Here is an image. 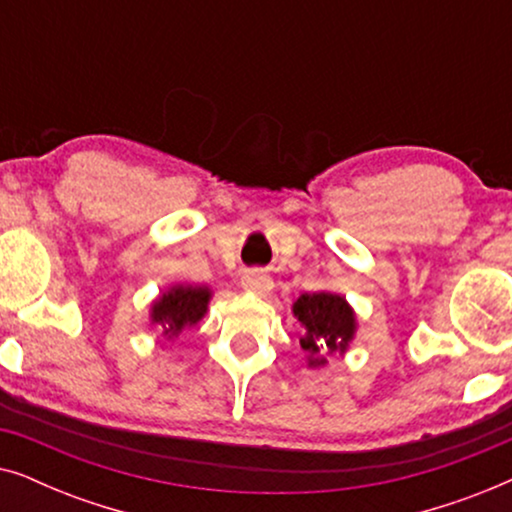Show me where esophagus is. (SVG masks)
<instances>
[{
    "mask_svg": "<svg viewBox=\"0 0 512 512\" xmlns=\"http://www.w3.org/2000/svg\"><path fill=\"white\" fill-rule=\"evenodd\" d=\"M242 289L256 293V296H265L272 291V279L261 270H249L242 275Z\"/></svg>",
    "mask_w": 512,
    "mask_h": 512,
    "instance_id": "obj_1",
    "label": "esophagus"
}]
</instances>
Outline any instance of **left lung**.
<instances>
[{"label":"left lung","mask_w":512,"mask_h":512,"mask_svg":"<svg viewBox=\"0 0 512 512\" xmlns=\"http://www.w3.org/2000/svg\"><path fill=\"white\" fill-rule=\"evenodd\" d=\"M291 312L303 328L300 347H303L307 368H324L328 363L326 356H345L356 338L359 321H356L354 307L342 293H303L291 305Z\"/></svg>","instance_id":"8db88e82"}]
</instances>
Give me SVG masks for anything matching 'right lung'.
Listing matches in <instances>:
<instances>
[{"label": "right lung", "mask_w": 512, "mask_h": 512, "mask_svg": "<svg viewBox=\"0 0 512 512\" xmlns=\"http://www.w3.org/2000/svg\"><path fill=\"white\" fill-rule=\"evenodd\" d=\"M214 291L209 286L172 284L149 305V326H156L167 342H174L184 328L198 326L209 312Z\"/></svg>", "instance_id": "obj_1"}]
</instances>
